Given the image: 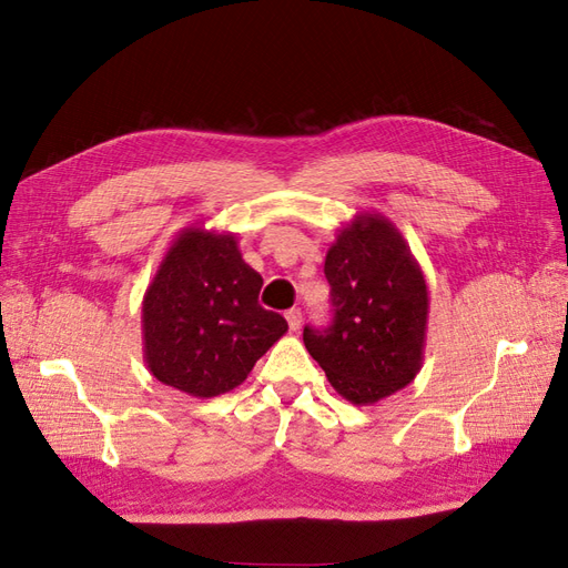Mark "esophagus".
<instances>
[{
  "label": "esophagus",
  "instance_id": "1",
  "mask_svg": "<svg viewBox=\"0 0 568 568\" xmlns=\"http://www.w3.org/2000/svg\"><path fill=\"white\" fill-rule=\"evenodd\" d=\"M286 322H288V329L291 332H298L301 329V322H303V315L301 311H296V307H291V311H286Z\"/></svg>",
  "mask_w": 568,
  "mask_h": 568
}]
</instances>
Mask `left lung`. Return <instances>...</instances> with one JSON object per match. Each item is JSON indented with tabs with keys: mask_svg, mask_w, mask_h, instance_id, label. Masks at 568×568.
Returning <instances> with one entry per match:
<instances>
[{
	"mask_svg": "<svg viewBox=\"0 0 568 568\" xmlns=\"http://www.w3.org/2000/svg\"><path fill=\"white\" fill-rule=\"evenodd\" d=\"M324 274L332 284L329 329H303V343L334 390L374 405L422 369L428 286L405 236L382 213H357L336 232Z\"/></svg>",
	"mask_w": 568,
	"mask_h": 568,
	"instance_id": "left-lung-1",
	"label": "left lung"
}]
</instances>
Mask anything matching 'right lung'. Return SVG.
I'll use <instances>...</instances> for the list:
<instances>
[{"label": "right lung", "instance_id": "add662e5", "mask_svg": "<svg viewBox=\"0 0 568 568\" xmlns=\"http://www.w3.org/2000/svg\"><path fill=\"white\" fill-rule=\"evenodd\" d=\"M263 277L244 263L232 232L184 227L168 246L142 301L149 372L194 398L246 382L288 324L257 305Z\"/></svg>", "mask_w": 568, "mask_h": 568}]
</instances>
